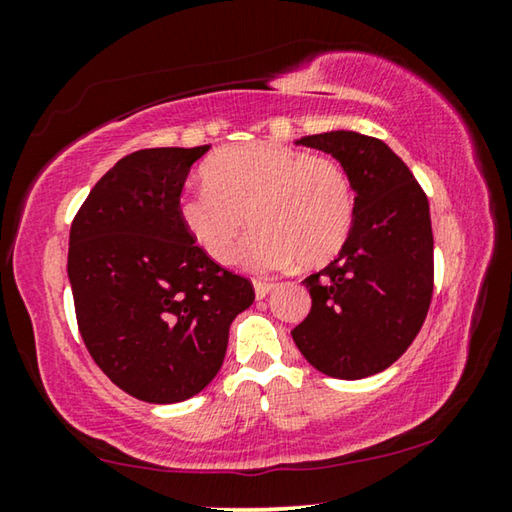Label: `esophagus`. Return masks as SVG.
<instances>
[{
	"label": "esophagus",
	"instance_id": "esophagus-1",
	"mask_svg": "<svg viewBox=\"0 0 512 512\" xmlns=\"http://www.w3.org/2000/svg\"><path fill=\"white\" fill-rule=\"evenodd\" d=\"M253 287H255V298L262 300V298H266L268 293L275 289V284L273 282H264V280H255Z\"/></svg>",
	"mask_w": 512,
	"mask_h": 512
}]
</instances>
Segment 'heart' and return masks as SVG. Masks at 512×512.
Wrapping results in <instances>:
<instances>
[{
	"instance_id": "1",
	"label": "heart",
	"mask_w": 512,
	"mask_h": 512,
	"mask_svg": "<svg viewBox=\"0 0 512 512\" xmlns=\"http://www.w3.org/2000/svg\"><path fill=\"white\" fill-rule=\"evenodd\" d=\"M205 187L180 196L178 214L189 237L216 264H228L241 232L255 225L239 262L253 271L298 262L327 264L354 225L350 173L334 158L273 142L216 151L203 164Z\"/></svg>"
}]
</instances>
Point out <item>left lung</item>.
Instances as JSON below:
<instances>
[{
	"mask_svg": "<svg viewBox=\"0 0 512 512\" xmlns=\"http://www.w3.org/2000/svg\"><path fill=\"white\" fill-rule=\"evenodd\" d=\"M293 144L329 153L350 173L354 225L339 257L302 282L311 311L291 336L323 375L370 377L402 357L427 318L429 201L409 167L377 137L329 131Z\"/></svg>",
	"mask_w": 512,
	"mask_h": 512,
	"instance_id": "8db88e82",
	"label": "left lung"
}]
</instances>
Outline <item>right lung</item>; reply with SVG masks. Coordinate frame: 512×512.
<instances>
[{
  "mask_svg": "<svg viewBox=\"0 0 512 512\" xmlns=\"http://www.w3.org/2000/svg\"><path fill=\"white\" fill-rule=\"evenodd\" d=\"M210 146L142 149L121 158L69 230L67 275L85 348L121 391L183 402L216 377L230 323L255 300L246 277L189 237L178 201Z\"/></svg>",
  "mask_w": 512,
  "mask_h": 512,
  "instance_id": "1",
  "label": "right lung"
}]
</instances>
